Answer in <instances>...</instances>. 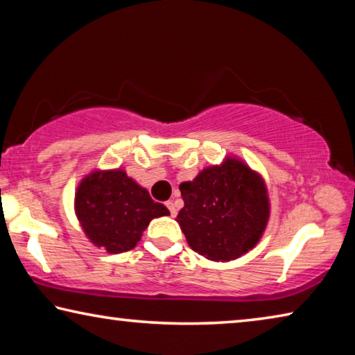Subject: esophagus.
Masks as SVG:
<instances>
[{
    "label": "esophagus",
    "mask_w": 355,
    "mask_h": 355,
    "mask_svg": "<svg viewBox=\"0 0 355 355\" xmlns=\"http://www.w3.org/2000/svg\"><path fill=\"white\" fill-rule=\"evenodd\" d=\"M166 207L169 208L171 216H177V208H175V203H173L172 200H169V202H166Z\"/></svg>",
    "instance_id": "esophagus-1"
}]
</instances>
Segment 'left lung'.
Here are the masks:
<instances>
[{
  "mask_svg": "<svg viewBox=\"0 0 355 355\" xmlns=\"http://www.w3.org/2000/svg\"><path fill=\"white\" fill-rule=\"evenodd\" d=\"M184 207L177 222L191 249L213 261H230L260 241L269 219L263 178L243 161L227 158L180 184Z\"/></svg>",
  "mask_w": 355,
  "mask_h": 355,
  "instance_id": "obj_1",
  "label": "left lung"
}]
</instances>
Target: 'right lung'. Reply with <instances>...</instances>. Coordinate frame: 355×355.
<instances>
[{
  "label": "right lung",
  "mask_w": 355,
  "mask_h": 355,
  "mask_svg": "<svg viewBox=\"0 0 355 355\" xmlns=\"http://www.w3.org/2000/svg\"><path fill=\"white\" fill-rule=\"evenodd\" d=\"M75 211L86 236L110 254L133 249L150 220L169 216L122 169L95 171L83 178L75 194Z\"/></svg>",
  "instance_id": "add662e5"
}]
</instances>
